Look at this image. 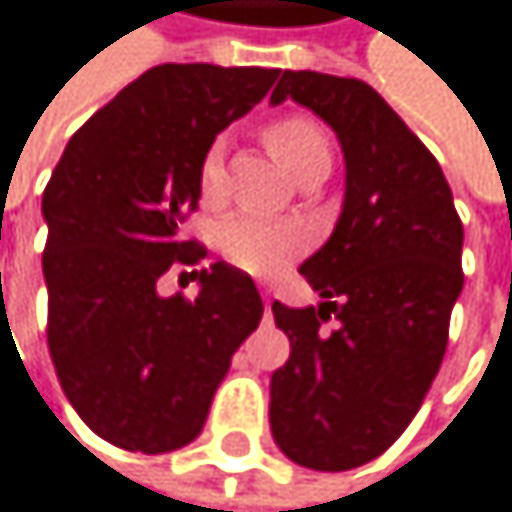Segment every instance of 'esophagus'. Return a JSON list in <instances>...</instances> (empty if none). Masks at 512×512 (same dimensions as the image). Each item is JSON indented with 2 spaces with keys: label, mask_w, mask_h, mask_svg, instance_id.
<instances>
[{
  "label": "esophagus",
  "mask_w": 512,
  "mask_h": 512,
  "mask_svg": "<svg viewBox=\"0 0 512 512\" xmlns=\"http://www.w3.org/2000/svg\"><path fill=\"white\" fill-rule=\"evenodd\" d=\"M261 298H264V310H267V316H270V304H273V298H270V291H267V288L261 291Z\"/></svg>",
  "instance_id": "34e87169"
}]
</instances>
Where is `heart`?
<instances>
[{"instance_id":"heart-1","label":"heart","mask_w":512,"mask_h":512,"mask_svg":"<svg viewBox=\"0 0 512 512\" xmlns=\"http://www.w3.org/2000/svg\"><path fill=\"white\" fill-rule=\"evenodd\" d=\"M267 147L273 159L291 174L313 162H331V147L325 131L307 116H285L267 128ZM224 193V159L221 147H211L199 165V199L214 205ZM307 245V233L294 224L254 218V214H236L221 227V251L227 261L245 273L270 276L282 270L294 254Z\"/></svg>"}]
</instances>
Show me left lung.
Instances as JSON below:
<instances>
[{"label":"left lung","mask_w":512,"mask_h":512,"mask_svg":"<svg viewBox=\"0 0 512 512\" xmlns=\"http://www.w3.org/2000/svg\"><path fill=\"white\" fill-rule=\"evenodd\" d=\"M288 97L338 134L347 174L338 224L301 264L319 307L273 304L291 356L270 378V430L294 464L341 473L418 415L464 288V227L439 162L371 85L285 70L270 104Z\"/></svg>","instance_id":"obj_1"}]
</instances>
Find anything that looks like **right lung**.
I'll return each mask as SVG.
<instances>
[{"label": "right lung", "instance_id": "obj_1", "mask_svg": "<svg viewBox=\"0 0 512 512\" xmlns=\"http://www.w3.org/2000/svg\"><path fill=\"white\" fill-rule=\"evenodd\" d=\"M279 70L159 64L125 85L73 137L42 193L48 353L79 418L144 455L202 433L211 399L264 301L251 276L181 236L199 205V165ZM184 266L193 302L158 294Z\"/></svg>", "mask_w": 512, "mask_h": 512}]
</instances>
